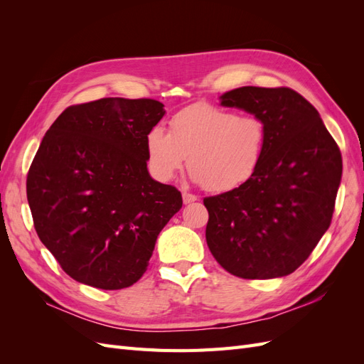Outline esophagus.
<instances>
[{
	"label": "esophagus",
	"mask_w": 364,
	"mask_h": 364,
	"mask_svg": "<svg viewBox=\"0 0 364 364\" xmlns=\"http://www.w3.org/2000/svg\"><path fill=\"white\" fill-rule=\"evenodd\" d=\"M182 199H183L185 205H188V203H193L197 200V196L190 194V193H182Z\"/></svg>",
	"instance_id": "1"
}]
</instances>
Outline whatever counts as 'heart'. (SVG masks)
Returning a JSON list of instances; mask_svg holds the SVG:
<instances>
[{"label":"heart","instance_id":"heart-1","mask_svg":"<svg viewBox=\"0 0 364 364\" xmlns=\"http://www.w3.org/2000/svg\"><path fill=\"white\" fill-rule=\"evenodd\" d=\"M267 130L255 115L196 105L176 114L170 134L153 127L146 141L149 167L161 182H170L188 158L191 179L208 191L228 193L258 171Z\"/></svg>","mask_w":364,"mask_h":364}]
</instances>
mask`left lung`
<instances>
[{
    "label": "left lung",
    "mask_w": 364,
    "mask_h": 364,
    "mask_svg": "<svg viewBox=\"0 0 364 364\" xmlns=\"http://www.w3.org/2000/svg\"><path fill=\"white\" fill-rule=\"evenodd\" d=\"M220 105L262 119L267 139L249 182L203 200L208 247L238 278L287 277L331 223L340 150L314 106L289 87L241 86L220 95Z\"/></svg>",
    "instance_id": "1"
}]
</instances>
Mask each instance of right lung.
Instances as JSON below:
<instances>
[{"mask_svg":"<svg viewBox=\"0 0 364 364\" xmlns=\"http://www.w3.org/2000/svg\"><path fill=\"white\" fill-rule=\"evenodd\" d=\"M164 115L150 98H102L65 109L42 138L27 199L43 246L77 282L130 287L182 208L181 191L147 170V135Z\"/></svg>","mask_w":364,"mask_h":364,"instance_id":"obj_1","label":"right lung"}]
</instances>
